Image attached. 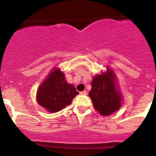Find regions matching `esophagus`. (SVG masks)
I'll return each instance as SVG.
<instances>
[{
	"label": "esophagus",
	"mask_w": 156,
	"mask_h": 156,
	"mask_svg": "<svg viewBox=\"0 0 156 156\" xmlns=\"http://www.w3.org/2000/svg\"><path fill=\"white\" fill-rule=\"evenodd\" d=\"M80 94H81V95H87V91H86V90H83V91H81Z\"/></svg>",
	"instance_id": "34e87169"
}]
</instances>
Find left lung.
Masks as SVG:
<instances>
[{
	"label": "left lung",
	"mask_w": 156,
	"mask_h": 156,
	"mask_svg": "<svg viewBox=\"0 0 156 156\" xmlns=\"http://www.w3.org/2000/svg\"><path fill=\"white\" fill-rule=\"evenodd\" d=\"M89 96L93 106L102 116H109L120 109L123 100L116 84V77L112 69L94 76Z\"/></svg>",
	"instance_id": "8db88e82"
}]
</instances>
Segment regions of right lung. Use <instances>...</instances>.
<instances>
[{
    "mask_svg": "<svg viewBox=\"0 0 156 156\" xmlns=\"http://www.w3.org/2000/svg\"><path fill=\"white\" fill-rule=\"evenodd\" d=\"M78 92L72 84L67 83L59 68H53L37 90L36 100L49 112H56L69 105Z\"/></svg>",
    "mask_w": 156,
    "mask_h": 156,
    "instance_id": "obj_1",
    "label": "right lung"
}]
</instances>
